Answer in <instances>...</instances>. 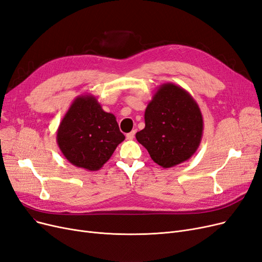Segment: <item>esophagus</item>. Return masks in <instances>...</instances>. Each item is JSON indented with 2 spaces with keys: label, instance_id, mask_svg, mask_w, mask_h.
<instances>
[{
  "label": "esophagus",
  "instance_id": "34e87169",
  "mask_svg": "<svg viewBox=\"0 0 262 262\" xmlns=\"http://www.w3.org/2000/svg\"><path fill=\"white\" fill-rule=\"evenodd\" d=\"M135 134H136V130H132L130 133L126 134V139H127V140H132V139H134V137H135Z\"/></svg>",
  "mask_w": 262,
  "mask_h": 262
}]
</instances>
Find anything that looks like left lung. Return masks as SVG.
Here are the masks:
<instances>
[{
  "instance_id": "left-lung-1",
  "label": "left lung",
  "mask_w": 262,
  "mask_h": 262,
  "mask_svg": "<svg viewBox=\"0 0 262 262\" xmlns=\"http://www.w3.org/2000/svg\"><path fill=\"white\" fill-rule=\"evenodd\" d=\"M144 123L136 139L163 168L188 161L200 147L203 115L196 101L181 86L160 85L147 105Z\"/></svg>"
}]
</instances>
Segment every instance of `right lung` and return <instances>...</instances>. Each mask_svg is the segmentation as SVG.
Listing matches in <instances>:
<instances>
[{
	"label": "right lung",
	"instance_id": "right-lung-1",
	"mask_svg": "<svg viewBox=\"0 0 262 262\" xmlns=\"http://www.w3.org/2000/svg\"><path fill=\"white\" fill-rule=\"evenodd\" d=\"M57 143L72 165L98 170L125 139L116 118L102 110L93 95L73 100L57 129Z\"/></svg>",
	"mask_w": 262,
	"mask_h": 262
}]
</instances>
